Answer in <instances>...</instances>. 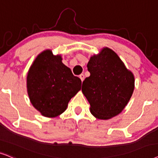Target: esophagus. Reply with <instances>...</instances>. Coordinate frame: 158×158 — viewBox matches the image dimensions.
I'll return each mask as SVG.
<instances>
[{
	"label": "esophagus",
	"mask_w": 158,
	"mask_h": 158,
	"mask_svg": "<svg viewBox=\"0 0 158 158\" xmlns=\"http://www.w3.org/2000/svg\"><path fill=\"white\" fill-rule=\"evenodd\" d=\"M79 78H80L81 81H83L84 79H85V75H84L83 73H81V74L79 75Z\"/></svg>",
	"instance_id": "obj_1"
}]
</instances>
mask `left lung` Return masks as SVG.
Returning <instances> with one entry per match:
<instances>
[{
  "label": "left lung",
  "mask_w": 158,
  "mask_h": 158,
  "mask_svg": "<svg viewBox=\"0 0 158 158\" xmlns=\"http://www.w3.org/2000/svg\"><path fill=\"white\" fill-rule=\"evenodd\" d=\"M90 76L81 91L96 118L108 120L122 112L134 89V76L116 52L105 47L93 55L87 64Z\"/></svg>",
  "instance_id": "8db88e82"
}]
</instances>
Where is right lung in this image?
Wrapping results in <instances>:
<instances>
[{"mask_svg": "<svg viewBox=\"0 0 158 158\" xmlns=\"http://www.w3.org/2000/svg\"><path fill=\"white\" fill-rule=\"evenodd\" d=\"M81 85V79L62 63L61 56H55L49 49L37 56L27 76L29 100L42 115L48 118L64 113Z\"/></svg>", "mask_w": 158, "mask_h": 158, "instance_id": "add662e5", "label": "right lung"}]
</instances>
